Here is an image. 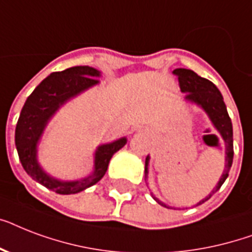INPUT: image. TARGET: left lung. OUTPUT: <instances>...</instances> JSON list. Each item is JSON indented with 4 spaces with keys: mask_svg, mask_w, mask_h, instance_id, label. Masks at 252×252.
I'll list each match as a JSON object with an SVG mask.
<instances>
[{
    "mask_svg": "<svg viewBox=\"0 0 252 252\" xmlns=\"http://www.w3.org/2000/svg\"><path fill=\"white\" fill-rule=\"evenodd\" d=\"M172 73L178 77L180 91L186 93V98L184 99L188 100V102L195 103V104L201 107L207 112V115L211 119L212 124L217 129V132L221 134V137L225 141V146H226L225 168H223L222 175L220 178L219 183H217L215 189L205 199H203L201 201L196 204V205H200V204L205 203L207 200L211 199V196L215 192L219 191L221 186L223 184V182L229 176V171H230L231 163H233V156H234V150H233V126H231V120L229 118V114H227L226 106L223 103L222 95H221L220 90L216 87V85L213 82H211L207 78L197 76L193 70H189V69L178 68ZM149 159L150 158L148 156L145 161V178H148V172H149L148 171L149 170L148 168V166H149ZM153 199L158 204L163 205V207L170 208L168 205L159 201L157 197L153 196Z\"/></svg>",
    "mask_w": 252,
    "mask_h": 252,
    "instance_id": "left-lung-1",
    "label": "left lung"
}]
</instances>
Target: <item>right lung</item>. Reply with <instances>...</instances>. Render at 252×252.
I'll return each instance as SVG.
<instances>
[{
    "instance_id": "right-lung-1",
    "label": "right lung",
    "mask_w": 252,
    "mask_h": 252,
    "mask_svg": "<svg viewBox=\"0 0 252 252\" xmlns=\"http://www.w3.org/2000/svg\"><path fill=\"white\" fill-rule=\"evenodd\" d=\"M96 77H100V72L91 66H73L63 72L51 73L27 98L18 119L15 146L25 171L37 183L60 195L78 193L98 183L106 174L112 156L126 144V138L122 137L98 146L94 156V171L81 180L56 179L48 175L37 162V144L51 118L69 99L99 84Z\"/></svg>"
}]
</instances>
